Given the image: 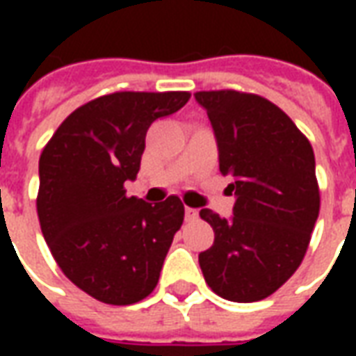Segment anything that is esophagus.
Instances as JSON below:
<instances>
[{
	"instance_id": "esophagus-1",
	"label": "esophagus",
	"mask_w": 356,
	"mask_h": 356,
	"mask_svg": "<svg viewBox=\"0 0 356 356\" xmlns=\"http://www.w3.org/2000/svg\"><path fill=\"white\" fill-rule=\"evenodd\" d=\"M196 217H198V209L185 208V219H186V221H194Z\"/></svg>"
}]
</instances>
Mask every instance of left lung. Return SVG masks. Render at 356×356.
<instances>
[{
	"label": "left lung",
	"instance_id": "left-lung-1",
	"mask_svg": "<svg viewBox=\"0 0 356 356\" xmlns=\"http://www.w3.org/2000/svg\"><path fill=\"white\" fill-rule=\"evenodd\" d=\"M236 202L232 217L204 208L213 246L198 255L217 296L250 303L275 293L305 257L321 209L314 152L305 135L259 95L198 91Z\"/></svg>",
	"mask_w": 356,
	"mask_h": 356
}]
</instances>
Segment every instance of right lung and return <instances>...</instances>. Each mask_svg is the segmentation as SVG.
<instances>
[{
	"label": "right lung",
	"instance_id": "add662e5",
	"mask_svg": "<svg viewBox=\"0 0 356 356\" xmlns=\"http://www.w3.org/2000/svg\"><path fill=\"white\" fill-rule=\"evenodd\" d=\"M191 93L122 91L74 110L40 156L38 217L51 254L80 290L131 305L154 290L185 208L177 196L148 204L125 196L154 120Z\"/></svg>",
	"mask_w": 356,
	"mask_h": 356
}]
</instances>
